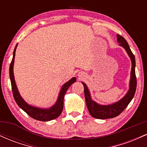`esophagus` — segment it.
Listing matches in <instances>:
<instances>
[{
  "label": "esophagus",
  "mask_w": 147,
  "mask_h": 147,
  "mask_svg": "<svg viewBox=\"0 0 147 147\" xmlns=\"http://www.w3.org/2000/svg\"><path fill=\"white\" fill-rule=\"evenodd\" d=\"M79 77H81V78H82V77H84V73H82V72H79Z\"/></svg>",
  "instance_id": "esophagus-1"
}]
</instances>
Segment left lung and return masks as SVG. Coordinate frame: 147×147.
Here are the masks:
<instances>
[{"label": "left lung", "mask_w": 147, "mask_h": 147, "mask_svg": "<svg viewBox=\"0 0 147 147\" xmlns=\"http://www.w3.org/2000/svg\"><path fill=\"white\" fill-rule=\"evenodd\" d=\"M117 41L119 43V45H121L125 49L128 55H129L130 58H131V62H132L129 90L128 91L126 95L121 100L114 103L112 105H99L91 99L90 92H89L86 85L84 83H82L84 87V95H85L86 103V106L89 113H90L91 116L95 118H97V119H110V118L117 117L127 107V106L132 100L135 93H136V87H137V79H136V70H135V68H136L135 56L133 52H131L129 45L125 38L119 34H117Z\"/></svg>", "instance_id": "left-lung-1"}]
</instances>
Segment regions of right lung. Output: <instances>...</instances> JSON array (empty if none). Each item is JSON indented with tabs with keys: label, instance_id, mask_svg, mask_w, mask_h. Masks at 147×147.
I'll return each mask as SVG.
<instances>
[{
	"label": "right lung",
	"instance_id": "add662e5",
	"mask_svg": "<svg viewBox=\"0 0 147 147\" xmlns=\"http://www.w3.org/2000/svg\"><path fill=\"white\" fill-rule=\"evenodd\" d=\"M16 46H17V45H16V47L14 48V53H13V58L9 65V77L10 80H11V90H12L13 96H14V98L15 101H16V104L28 115H30V117L34 118V119H36V120L46 122V121L52 120V119L58 117L62 113V111H63L64 95H65V92H66L68 88L70 86V85H72L74 82H76V78L75 77L72 78L70 81H68L67 83H65L62 86L59 95L58 99L57 101V103L52 107L48 109H42L30 106L29 104H27L22 99V97H21V95H20L19 92H18L17 90L16 83H15L14 73H13V66H14L15 52H16Z\"/></svg>",
	"mask_w": 147,
	"mask_h": 147
}]
</instances>
